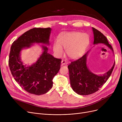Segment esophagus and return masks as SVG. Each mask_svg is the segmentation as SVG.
Returning a JSON list of instances; mask_svg holds the SVG:
<instances>
[{
  "instance_id": "obj_1",
  "label": "esophagus",
  "mask_w": 122,
  "mask_h": 122,
  "mask_svg": "<svg viewBox=\"0 0 122 122\" xmlns=\"http://www.w3.org/2000/svg\"><path fill=\"white\" fill-rule=\"evenodd\" d=\"M66 64V60H62L61 61V64H62V65H65V64Z\"/></svg>"
}]
</instances>
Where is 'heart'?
Listing matches in <instances>:
<instances>
[{
  "instance_id": "obj_1",
  "label": "heart",
  "mask_w": 122,
  "mask_h": 122,
  "mask_svg": "<svg viewBox=\"0 0 122 122\" xmlns=\"http://www.w3.org/2000/svg\"><path fill=\"white\" fill-rule=\"evenodd\" d=\"M89 43V37L86 33L80 32H63L53 44V51L57 56L64 53L62 47L66 49L68 56L72 59L79 58L85 52Z\"/></svg>"
}]
</instances>
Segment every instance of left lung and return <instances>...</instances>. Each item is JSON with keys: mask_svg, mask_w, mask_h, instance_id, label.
I'll return each mask as SVG.
<instances>
[{"mask_svg": "<svg viewBox=\"0 0 122 122\" xmlns=\"http://www.w3.org/2000/svg\"><path fill=\"white\" fill-rule=\"evenodd\" d=\"M94 35V44L103 43L113 52L112 46L107 38L100 31L92 27ZM88 52L81 58L71 62L68 68L69 72L70 84L73 90L80 95H86L98 91L111 76L115 66L103 75L99 76L91 72L86 65Z\"/></svg>", "mask_w": 122, "mask_h": 122, "instance_id": "8db88e82", "label": "left lung"}]
</instances>
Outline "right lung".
I'll return each instance as SVG.
<instances>
[{
    "label": "right lung",
    "instance_id": "obj_1",
    "mask_svg": "<svg viewBox=\"0 0 122 122\" xmlns=\"http://www.w3.org/2000/svg\"><path fill=\"white\" fill-rule=\"evenodd\" d=\"M51 29L33 28L25 32L11 46L9 66L11 74L20 86L27 92L37 95L47 92L52 88L53 79L60 69L61 59L47 53V47L42 45L43 52L31 66L23 65L21 51L30 48L33 43L49 45Z\"/></svg>",
    "mask_w": 122,
    "mask_h": 122
}]
</instances>
